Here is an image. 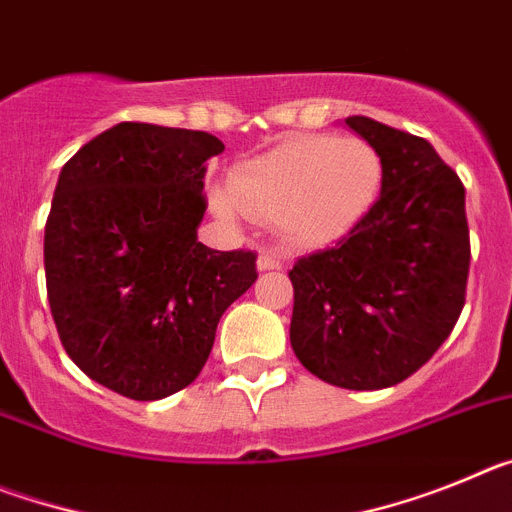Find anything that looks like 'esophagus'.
I'll return each instance as SVG.
<instances>
[{
    "instance_id": "obj_1",
    "label": "esophagus",
    "mask_w": 512,
    "mask_h": 512,
    "mask_svg": "<svg viewBox=\"0 0 512 512\" xmlns=\"http://www.w3.org/2000/svg\"><path fill=\"white\" fill-rule=\"evenodd\" d=\"M256 266H259V271H277L282 269V256L277 251H261Z\"/></svg>"
}]
</instances>
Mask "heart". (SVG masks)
Segmentation results:
<instances>
[{"label": "heart", "mask_w": 512, "mask_h": 512, "mask_svg": "<svg viewBox=\"0 0 512 512\" xmlns=\"http://www.w3.org/2000/svg\"><path fill=\"white\" fill-rule=\"evenodd\" d=\"M379 184L382 158L372 143L305 135L238 166L228 189H212L210 205L228 223L266 217L292 246L325 248L372 210Z\"/></svg>", "instance_id": "1"}]
</instances>
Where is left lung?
Listing matches in <instances>:
<instances>
[{
    "label": "left lung",
    "instance_id": "1",
    "mask_svg": "<svg viewBox=\"0 0 512 512\" xmlns=\"http://www.w3.org/2000/svg\"><path fill=\"white\" fill-rule=\"evenodd\" d=\"M382 158V192L336 248L289 271L292 351L343 390L408 379L449 338L464 307L469 228L464 184L436 148L372 117H346Z\"/></svg>",
    "mask_w": 512,
    "mask_h": 512
}]
</instances>
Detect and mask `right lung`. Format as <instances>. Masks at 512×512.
<instances>
[{"mask_svg":"<svg viewBox=\"0 0 512 512\" xmlns=\"http://www.w3.org/2000/svg\"><path fill=\"white\" fill-rule=\"evenodd\" d=\"M202 130L120 122L58 174L45 223V287L66 354L130 400H161L200 377L223 312L256 282V253L197 241Z\"/></svg>","mask_w":512,"mask_h":512,"instance_id":"right-lung-1","label":"right lung"}]
</instances>
